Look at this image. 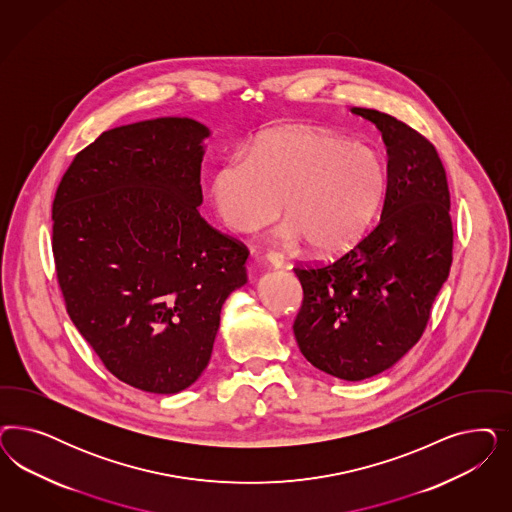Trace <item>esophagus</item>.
<instances>
[{
  "label": "esophagus",
  "mask_w": 512,
  "mask_h": 512,
  "mask_svg": "<svg viewBox=\"0 0 512 512\" xmlns=\"http://www.w3.org/2000/svg\"><path fill=\"white\" fill-rule=\"evenodd\" d=\"M265 264L269 265L271 269H281L282 265H284V260H282L279 254L269 252V254H265Z\"/></svg>",
  "instance_id": "obj_1"
}]
</instances>
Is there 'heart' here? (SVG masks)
Returning <instances> with one entry per match:
<instances>
[{
    "label": "heart",
    "mask_w": 512,
    "mask_h": 512,
    "mask_svg": "<svg viewBox=\"0 0 512 512\" xmlns=\"http://www.w3.org/2000/svg\"><path fill=\"white\" fill-rule=\"evenodd\" d=\"M390 171L367 145L313 128H281L256 139L216 169L211 196L222 222L254 233L273 222L284 243H303L318 256H341L375 226Z\"/></svg>",
    "instance_id": "1"
}]
</instances>
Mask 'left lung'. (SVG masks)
I'll return each mask as SVG.
<instances>
[{"label": "left lung", "mask_w": 512, "mask_h": 512, "mask_svg": "<svg viewBox=\"0 0 512 512\" xmlns=\"http://www.w3.org/2000/svg\"><path fill=\"white\" fill-rule=\"evenodd\" d=\"M388 150L380 222L326 265H297L303 303L294 322L301 354L343 380L375 377L401 360L428 326L452 265L454 231L445 167L424 135L394 116L352 107Z\"/></svg>", "instance_id": "obj_1"}]
</instances>
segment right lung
Here are the masks:
<instances>
[{"label": "right lung", "mask_w": 512, "mask_h": 512, "mask_svg": "<svg viewBox=\"0 0 512 512\" xmlns=\"http://www.w3.org/2000/svg\"><path fill=\"white\" fill-rule=\"evenodd\" d=\"M205 137L179 116L103 132L73 158L52 203L71 322L116 379L150 394L199 379L220 309L247 282L248 248L199 215Z\"/></svg>", "instance_id": "right-lung-1"}]
</instances>
